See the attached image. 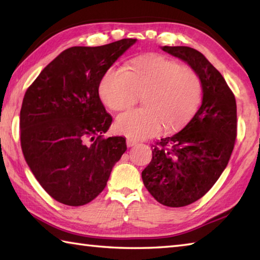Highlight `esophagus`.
Listing matches in <instances>:
<instances>
[{
  "instance_id": "obj_1",
  "label": "esophagus",
  "mask_w": 260,
  "mask_h": 260,
  "mask_svg": "<svg viewBox=\"0 0 260 260\" xmlns=\"http://www.w3.org/2000/svg\"><path fill=\"white\" fill-rule=\"evenodd\" d=\"M126 143H127V146H134L136 143H138V141L134 139H127Z\"/></svg>"
}]
</instances>
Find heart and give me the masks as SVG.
Here are the masks:
<instances>
[{"mask_svg":"<svg viewBox=\"0 0 260 260\" xmlns=\"http://www.w3.org/2000/svg\"><path fill=\"white\" fill-rule=\"evenodd\" d=\"M199 75L188 66L159 54L133 59L128 70L108 69L99 85L102 102L114 111L133 107L142 95L143 109L124 112L116 120L119 133L143 139L165 125L175 129L190 119L201 100Z\"/></svg>","mask_w":260,"mask_h":260,"instance_id":"heart-1","label":"heart"}]
</instances>
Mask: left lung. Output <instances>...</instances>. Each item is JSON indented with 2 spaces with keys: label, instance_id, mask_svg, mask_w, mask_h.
<instances>
[{
  "label": "left lung",
  "instance_id": "obj_1",
  "mask_svg": "<svg viewBox=\"0 0 260 260\" xmlns=\"http://www.w3.org/2000/svg\"><path fill=\"white\" fill-rule=\"evenodd\" d=\"M161 49L199 75L202 102L181 132L152 145L142 179L159 204L184 207L204 197L228 166L237 139V102L221 74L199 51L188 46Z\"/></svg>",
  "mask_w": 260,
  "mask_h": 260
}]
</instances>
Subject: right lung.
I'll return each mask as SVG.
<instances>
[{"mask_svg": "<svg viewBox=\"0 0 260 260\" xmlns=\"http://www.w3.org/2000/svg\"><path fill=\"white\" fill-rule=\"evenodd\" d=\"M135 42L69 48L27 88L20 110L23 157L41 186L61 204L78 207L95 199L127 149L122 136L103 138L112 117L99 85Z\"/></svg>", "mask_w": 260, "mask_h": 260, "instance_id": "add662e5", "label": "right lung"}]
</instances>
